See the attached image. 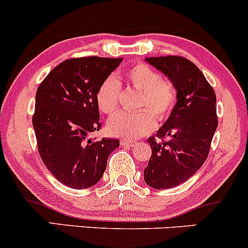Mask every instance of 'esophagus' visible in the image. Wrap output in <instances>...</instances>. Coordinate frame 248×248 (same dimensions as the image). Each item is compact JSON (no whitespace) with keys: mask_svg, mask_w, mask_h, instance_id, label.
<instances>
[{"mask_svg":"<svg viewBox=\"0 0 248 248\" xmlns=\"http://www.w3.org/2000/svg\"><path fill=\"white\" fill-rule=\"evenodd\" d=\"M121 144L123 146H126V148H130V146H135L137 144L136 140H122Z\"/></svg>","mask_w":248,"mask_h":248,"instance_id":"obj_1","label":"esophagus"}]
</instances>
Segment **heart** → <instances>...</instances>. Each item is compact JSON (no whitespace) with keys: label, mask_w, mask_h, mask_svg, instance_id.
<instances>
[{"label":"heart","mask_w":248,"mask_h":248,"mask_svg":"<svg viewBox=\"0 0 248 248\" xmlns=\"http://www.w3.org/2000/svg\"><path fill=\"white\" fill-rule=\"evenodd\" d=\"M124 78L135 89L140 90L138 108H145L136 113L118 112L108 122L111 135L126 140H136L150 134L155 127V119L164 122L171 116L177 104L176 85L171 79L161 76L155 68L146 63L138 62L127 68ZM122 85L116 77L110 76L98 87L95 99L100 111L112 113L117 110L121 98Z\"/></svg>","instance_id":"b5f03b06"}]
</instances>
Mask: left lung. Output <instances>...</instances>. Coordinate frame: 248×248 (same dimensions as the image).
<instances>
[{"mask_svg": "<svg viewBox=\"0 0 248 248\" xmlns=\"http://www.w3.org/2000/svg\"><path fill=\"white\" fill-rule=\"evenodd\" d=\"M176 85L178 99L163 126L148 140L151 156L144 169L146 185L176 187L202 167L217 127V95L195 63L181 55L146 58Z\"/></svg>", "mask_w": 248, "mask_h": 248, "instance_id": "1", "label": "left lung"}]
</instances>
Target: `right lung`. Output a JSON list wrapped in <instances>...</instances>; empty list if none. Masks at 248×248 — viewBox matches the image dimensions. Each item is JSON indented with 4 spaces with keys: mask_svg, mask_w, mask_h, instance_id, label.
I'll return each mask as SVG.
<instances>
[{
    "mask_svg": "<svg viewBox=\"0 0 248 248\" xmlns=\"http://www.w3.org/2000/svg\"><path fill=\"white\" fill-rule=\"evenodd\" d=\"M122 58H71L59 63L36 91L33 126L42 162L58 181L73 189L94 186L118 140L89 138L99 131L98 87Z\"/></svg>",
    "mask_w": 248,
    "mask_h": 248,
    "instance_id": "1",
    "label": "right lung"
}]
</instances>
